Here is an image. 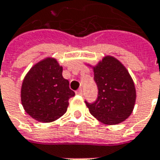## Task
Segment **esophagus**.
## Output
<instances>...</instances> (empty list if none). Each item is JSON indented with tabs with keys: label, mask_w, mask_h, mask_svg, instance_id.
I'll use <instances>...</instances> for the list:
<instances>
[{
	"label": "esophagus",
	"mask_w": 160,
	"mask_h": 160,
	"mask_svg": "<svg viewBox=\"0 0 160 160\" xmlns=\"http://www.w3.org/2000/svg\"><path fill=\"white\" fill-rule=\"evenodd\" d=\"M76 94H78V95H82V94H83V91H82V88H79L78 90H77V91H76Z\"/></svg>",
	"instance_id": "obj_1"
}]
</instances>
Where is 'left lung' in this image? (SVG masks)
<instances>
[{
  "instance_id": "1",
  "label": "left lung",
  "mask_w": 160,
  "mask_h": 160,
  "mask_svg": "<svg viewBox=\"0 0 160 160\" xmlns=\"http://www.w3.org/2000/svg\"><path fill=\"white\" fill-rule=\"evenodd\" d=\"M94 69L98 97L93 103L85 101L89 112L105 124L123 122L132 112L136 88L127 69L112 56H106Z\"/></svg>"
}]
</instances>
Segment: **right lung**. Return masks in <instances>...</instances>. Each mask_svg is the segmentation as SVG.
I'll list each match as a JSON object with an SVG mask.
<instances>
[{
	"label": "right lung",
	"instance_id": "1",
	"mask_svg": "<svg viewBox=\"0 0 160 160\" xmlns=\"http://www.w3.org/2000/svg\"><path fill=\"white\" fill-rule=\"evenodd\" d=\"M63 68L53 58L36 64L24 78L21 87V102L34 119L49 123L66 112L69 99L75 95L63 78Z\"/></svg>",
	"mask_w": 160,
	"mask_h": 160
}]
</instances>
